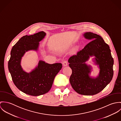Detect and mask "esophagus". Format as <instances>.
Here are the masks:
<instances>
[{
	"label": "esophagus",
	"instance_id": "obj_1",
	"mask_svg": "<svg viewBox=\"0 0 121 121\" xmlns=\"http://www.w3.org/2000/svg\"><path fill=\"white\" fill-rule=\"evenodd\" d=\"M63 66L64 67H65V66H68V61L67 60H64L63 62Z\"/></svg>",
	"mask_w": 121,
	"mask_h": 121
}]
</instances>
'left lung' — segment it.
<instances>
[{"mask_svg": "<svg viewBox=\"0 0 121 121\" xmlns=\"http://www.w3.org/2000/svg\"><path fill=\"white\" fill-rule=\"evenodd\" d=\"M83 36L91 41L69 58L68 61L72 71L69 81L78 94L92 95L102 91L112 80L114 60L109 46L101 36L91 32H86ZM92 56H95L94 62L100 69L99 75L95 78L90 77L91 67L85 63Z\"/></svg>", "mask_w": 121, "mask_h": 121, "instance_id": "obj_1", "label": "left lung"}]
</instances>
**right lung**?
Here are the masks:
<instances>
[{
    "label": "right lung",
    "instance_id": "obj_1",
    "mask_svg": "<svg viewBox=\"0 0 121 121\" xmlns=\"http://www.w3.org/2000/svg\"><path fill=\"white\" fill-rule=\"evenodd\" d=\"M46 35L41 31L34 35L24 36L13 46L11 51L8 66L13 82L18 89L30 95L39 96L48 93L55 76L62 67L60 63L49 64L39 60L38 66L30 73L22 68V57L28 51H38L39 42Z\"/></svg>",
    "mask_w": 121,
    "mask_h": 121
}]
</instances>
